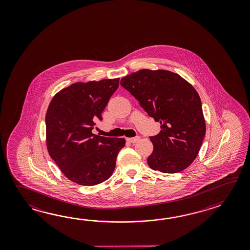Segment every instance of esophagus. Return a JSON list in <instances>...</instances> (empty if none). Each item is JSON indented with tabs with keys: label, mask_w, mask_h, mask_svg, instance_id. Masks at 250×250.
Listing matches in <instances>:
<instances>
[{
	"label": "esophagus",
	"mask_w": 250,
	"mask_h": 250,
	"mask_svg": "<svg viewBox=\"0 0 250 250\" xmlns=\"http://www.w3.org/2000/svg\"><path fill=\"white\" fill-rule=\"evenodd\" d=\"M140 139V137H135V138H127V141L129 142V143H136V142H138V140Z\"/></svg>",
	"instance_id": "obj_1"
}]
</instances>
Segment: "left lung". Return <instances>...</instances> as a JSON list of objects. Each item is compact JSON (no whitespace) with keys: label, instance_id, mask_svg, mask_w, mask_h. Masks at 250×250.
Listing matches in <instances>:
<instances>
[{"label":"left lung","instance_id":"1","mask_svg":"<svg viewBox=\"0 0 250 250\" xmlns=\"http://www.w3.org/2000/svg\"><path fill=\"white\" fill-rule=\"evenodd\" d=\"M141 107L161 124L150 137L154 145L147 158L151 169L165 173L185 170L196 159L206 135L202 104L196 89L169 70L140 69L121 80Z\"/></svg>","mask_w":250,"mask_h":250}]
</instances>
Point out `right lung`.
<instances>
[{"label":"right lung","instance_id":"add662e5","mask_svg":"<svg viewBox=\"0 0 250 250\" xmlns=\"http://www.w3.org/2000/svg\"><path fill=\"white\" fill-rule=\"evenodd\" d=\"M120 79L77 82L53 96L45 115L48 153L69 181L95 186L108 180L124 138L92 133Z\"/></svg>","mask_w":250,"mask_h":250}]
</instances>
